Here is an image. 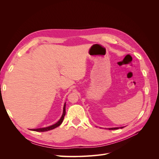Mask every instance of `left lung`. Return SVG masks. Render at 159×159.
I'll return each mask as SVG.
<instances>
[{"instance_id": "obj_1", "label": "left lung", "mask_w": 159, "mask_h": 159, "mask_svg": "<svg viewBox=\"0 0 159 159\" xmlns=\"http://www.w3.org/2000/svg\"><path fill=\"white\" fill-rule=\"evenodd\" d=\"M121 128H123V127H121ZM119 127H114V128H109V130H115V129H118Z\"/></svg>"}]
</instances>
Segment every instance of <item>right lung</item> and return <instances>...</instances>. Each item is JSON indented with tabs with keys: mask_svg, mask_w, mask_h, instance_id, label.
Returning <instances> with one entry per match:
<instances>
[{
	"mask_svg": "<svg viewBox=\"0 0 159 159\" xmlns=\"http://www.w3.org/2000/svg\"><path fill=\"white\" fill-rule=\"evenodd\" d=\"M66 115V103L64 104V110H63V114H62V116L60 118V119L58 121H57L56 124L54 125H52L51 126H49L48 127H44V128H40V129H31L32 131H37V132H44V131H50V130L52 129H54L56 127H57L58 126H60V125L61 124L62 121H63L64 116Z\"/></svg>",
	"mask_w": 159,
	"mask_h": 159,
	"instance_id": "right-lung-1",
	"label": "right lung"
}]
</instances>
